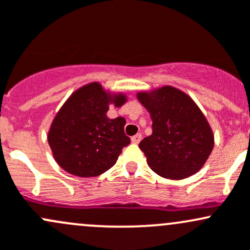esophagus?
<instances>
[{
    "instance_id": "1",
    "label": "esophagus",
    "mask_w": 250,
    "mask_h": 250,
    "mask_svg": "<svg viewBox=\"0 0 250 250\" xmlns=\"http://www.w3.org/2000/svg\"><path fill=\"white\" fill-rule=\"evenodd\" d=\"M141 141V134L138 133L135 134V135L132 136V143L133 144H139Z\"/></svg>"
}]
</instances>
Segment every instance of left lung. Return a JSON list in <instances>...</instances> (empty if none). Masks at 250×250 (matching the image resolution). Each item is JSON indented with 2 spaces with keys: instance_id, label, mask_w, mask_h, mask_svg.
<instances>
[{
  "instance_id": "1",
  "label": "left lung",
  "mask_w": 250,
  "mask_h": 250,
  "mask_svg": "<svg viewBox=\"0 0 250 250\" xmlns=\"http://www.w3.org/2000/svg\"><path fill=\"white\" fill-rule=\"evenodd\" d=\"M138 99L152 118V134L139 144L149 167L171 180L198 172L214 145L213 133L198 105L171 86L141 92Z\"/></svg>"
}]
</instances>
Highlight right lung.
I'll use <instances>...</instances> for the list:
<instances>
[{
	"label": "right lung",
	"instance_id": "1",
	"mask_svg": "<svg viewBox=\"0 0 250 250\" xmlns=\"http://www.w3.org/2000/svg\"><path fill=\"white\" fill-rule=\"evenodd\" d=\"M125 96H110L98 83L83 86L57 112L48 141L57 164L79 177H94L114 167L123 147L125 120L106 116L109 103L121 106Z\"/></svg>",
	"mask_w": 250,
	"mask_h": 250
}]
</instances>
